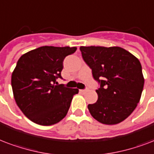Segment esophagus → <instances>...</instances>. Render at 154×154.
<instances>
[{"mask_svg":"<svg viewBox=\"0 0 154 154\" xmlns=\"http://www.w3.org/2000/svg\"><path fill=\"white\" fill-rule=\"evenodd\" d=\"M87 91H88V89H85V90H80V92L83 93V94H84V93H86Z\"/></svg>","mask_w":154,"mask_h":154,"instance_id":"34e87169","label":"esophagus"}]
</instances>
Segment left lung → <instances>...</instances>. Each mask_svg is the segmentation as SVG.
<instances>
[{
    "label": "left lung",
    "instance_id": "8db88e82",
    "mask_svg": "<svg viewBox=\"0 0 154 154\" xmlns=\"http://www.w3.org/2000/svg\"><path fill=\"white\" fill-rule=\"evenodd\" d=\"M82 58L99 87L98 100L89 104L91 116L104 124H119L137 107L144 87L139 60L119 47H81Z\"/></svg>",
    "mask_w": 154,
    "mask_h": 154
}]
</instances>
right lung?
<instances>
[{"label":"right lung","instance_id":"add662e5","mask_svg":"<svg viewBox=\"0 0 154 154\" xmlns=\"http://www.w3.org/2000/svg\"><path fill=\"white\" fill-rule=\"evenodd\" d=\"M77 48L43 46L22 55L12 73L11 85L17 105L35 124L48 126L64 119L78 89L57 84L63 61Z\"/></svg>","mask_w":154,"mask_h":154}]
</instances>
